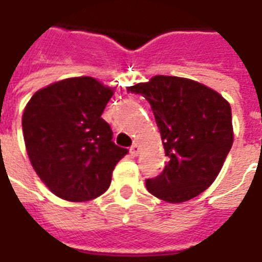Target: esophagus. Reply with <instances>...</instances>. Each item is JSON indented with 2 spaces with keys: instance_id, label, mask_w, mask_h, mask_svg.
<instances>
[{
  "instance_id": "1",
  "label": "esophagus",
  "mask_w": 262,
  "mask_h": 262,
  "mask_svg": "<svg viewBox=\"0 0 262 262\" xmlns=\"http://www.w3.org/2000/svg\"><path fill=\"white\" fill-rule=\"evenodd\" d=\"M139 152H140V147H139V144L137 143H135L133 144V145H132L130 147V154H132V156H137L139 155Z\"/></svg>"
}]
</instances>
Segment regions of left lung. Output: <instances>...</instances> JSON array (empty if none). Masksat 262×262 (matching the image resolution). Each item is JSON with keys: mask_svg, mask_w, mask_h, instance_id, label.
<instances>
[{"mask_svg": "<svg viewBox=\"0 0 262 262\" xmlns=\"http://www.w3.org/2000/svg\"><path fill=\"white\" fill-rule=\"evenodd\" d=\"M127 92L149 102L170 159L159 177L147 179L148 191L171 204L197 197L219 175L232 147L230 103L212 88L177 76H154Z\"/></svg>", "mask_w": 262, "mask_h": 262, "instance_id": "8db88e82", "label": "left lung"}]
</instances>
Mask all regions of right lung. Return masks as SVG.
<instances>
[{"instance_id":"right-lung-1","label":"right lung","mask_w":262,"mask_h":262,"mask_svg":"<svg viewBox=\"0 0 262 262\" xmlns=\"http://www.w3.org/2000/svg\"><path fill=\"white\" fill-rule=\"evenodd\" d=\"M114 90L94 77H71L36 91L23 113L26 149L35 172L57 197L90 201L108 189L127 149L115 145L102 118Z\"/></svg>"}]
</instances>
